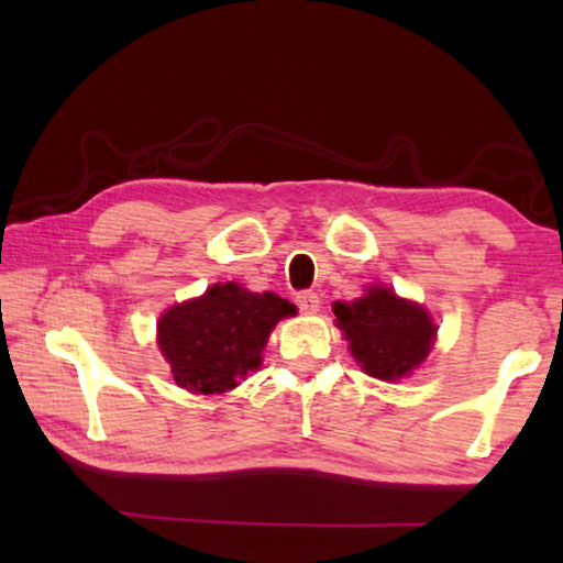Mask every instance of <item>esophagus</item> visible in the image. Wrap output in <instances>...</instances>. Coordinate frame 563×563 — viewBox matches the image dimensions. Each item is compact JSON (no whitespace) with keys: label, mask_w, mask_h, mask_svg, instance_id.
<instances>
[{"label":"esophagus","mask_w":563,"mask_h":563,"mask_svg":"<svg viewBox=\"0 0 563 563\" xmlns=\"http://www.w3.org/2000/svg\"><path fill=\"white\" fill-rule=\"evenodd\" d=\"M295 305H298L300 312H305V316H312V312H318V308H320V298H318V292L302 290L295 295Z\"/></svg>","instance_id":"34e87169"}]
</instances>
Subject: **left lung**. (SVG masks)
Masks as SVG:
<instances>
[{"instance_id":"left-lung-1","label":"left lung","mask_w":563,"mask_h":563,"mask_svg":"<svg viewBox=\"0 0 563 563\" xmlns=\"http://www.w3.org/2000/svg\"><path fill=\"white\" fill-rule=\"evenodd\" d=\"M332 310L350 340V352L377 379H399L412 373L432 347L437 328L430 316L387 288L375 285L365 298L335 302Z\"/></svg>"}]
</instances>
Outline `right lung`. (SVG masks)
Listing matches in <instances>:
<instances>
[{
    "instance_id": "add662e5",
    "label": "right lung",
    "mask_w": 563,
    "mask_h": 563,
    "mask_svg": "<svg viewBox=\"0 0 563 563\" xmlns=\"http://www.w3.org/2000/svg\"><path fill=\"white\" fill-rule=\"evenodd\" d=\"M292 312L295 305L275 292L213 285L203 298L174 305L158 320V345L180 387L221 395L261 365L273 325Z\"/></svg>"
}]
</instances>
